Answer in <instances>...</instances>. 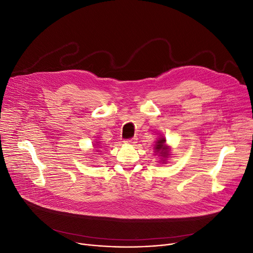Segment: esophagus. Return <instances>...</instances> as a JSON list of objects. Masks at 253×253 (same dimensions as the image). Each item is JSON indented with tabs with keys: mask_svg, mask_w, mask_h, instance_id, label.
<instances>
[{
	"mask_svg": "<svg viewBox=\"0 0 253 253\" xmlns=\"http://www.w3.org/2000/svg\"><path fill=\"white\" fill-rule=\"evenodd\" d=\"M136 140H137V138H136V137H132V138L126 139V140H125V142H126V143H131V144H134V143H136Z\"/></svg>",
	"mask_w": 253,
	"mask_h": 253,
	"instance_id": "1",
	"label": "esophagus"
}]
</instances>
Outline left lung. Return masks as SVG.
Listing matches in <instances>:
<instances>
[{"instance_id": "obj_1", "label": "left lung", "mask_w": 253, "mask_h": 253, "mask_svg": "<svg viewBox=\"0 0 253 253\" xmlns=\"http://www.w3.org/2000/svg\"><path fill=\"white\" fill-rule=\"evenodd\" d=\"M165 141H166L165 138H160V139H158V141L155 145L156 151L159 154H160V156L163 157V158H167V156L169 155V152H168V149H167L166 144H165Z\"/></svg>"}]
</instances>
